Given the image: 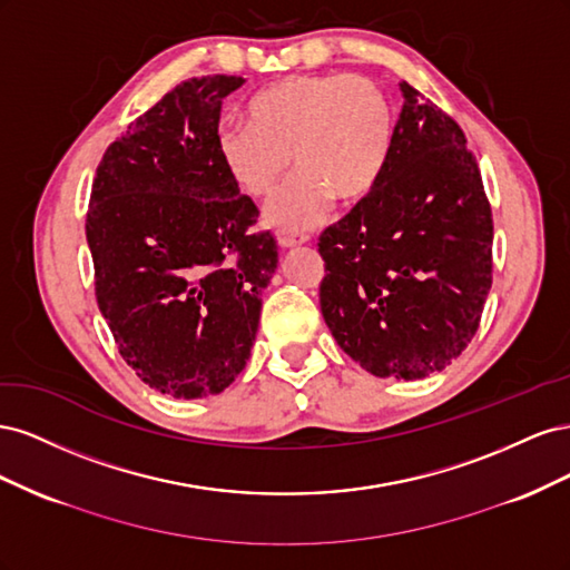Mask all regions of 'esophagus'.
I'll return each mask as SVG.
<instances>
[{
  "instance_id": "esophagus-1",
  "label": "esophagus",
  "mask_w": 570,
  "mask_h": 570,
  "mask_svg": "<svg viewBox=\"0 0 570 570\" xmlns=\"http://www.w3.org/2000/svg\"><path fill=\"white\" fill-rule=\"evenodd\" d=\"M306 243H308L306 235H289V233H283V235L278 237V245H281L283 249H295V247L306 245Z\"/></svg>"
}]
</instances>
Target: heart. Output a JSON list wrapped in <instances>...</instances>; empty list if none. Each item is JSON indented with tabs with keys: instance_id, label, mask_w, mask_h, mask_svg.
<instances>
[{
	"instance_id": "heart-1",
	"label": "heart",
	"mask_w": 570,
	"mask_h": 570,
	"mask_svg": "<svg viewBox=\"0 0 570 570\" xmlns=\"http://www.w3.org/2000/svg\"><path fill=\"white\" fill-rule=\"evenodd\" d=\"M396 135L392 99L381 82L354 73L289 76L258 90L247 124L214 135L220 168L239 193L268 197L292 164L299 174L268 204L278 230H304L331 199L356 204L381 183Z\"/></svg>"
}]
</instances>
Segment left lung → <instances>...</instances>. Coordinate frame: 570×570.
<instances>
[{"mask_svg": "<svg viewBox=\"0 0 570 570\" xmlns=\"http://www.w3.org/2000/svg\"><path fill=\"white\" fill-rule=\"evenodd\" d=\"M373 193L318 239L321 314L361 368L419 381L469 347L492 287V212L456 120L409 82Z\"/></svg>", "mask_w": 570, "mask_h": 570, "instance_id": "left-lung-1", "label": "left lung"}]
</instances>
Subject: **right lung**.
I'll use <instances>...</instances> for the list:
<instances>
[{
  "label": "right lung",
  "mask_w": 570,
  "mask_h": 570,
  "mask_svg": "<svg viewBox=\"0 0 570 570\" xmlns=\"http://www.w3.org/2000/svg\"><path fill=\"white\" fill-rule=\"evenodd\" d=\"M245 78H193L109 145L85 220L95 292L120 356L151 390L199 400L247 366L278 268L256 204L220 168V101Z\"/></svg>",
  "instance_id": "add662e5"
}]
</instances>
